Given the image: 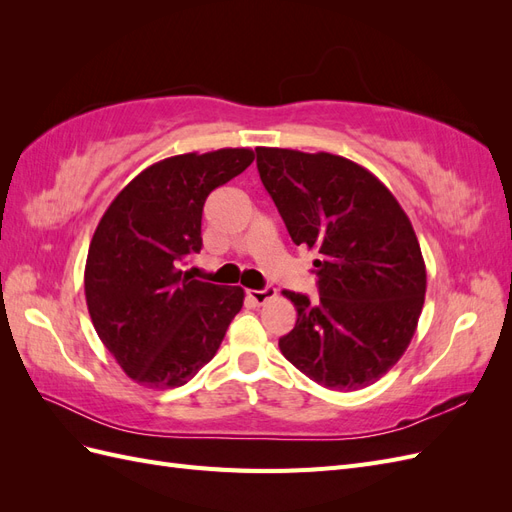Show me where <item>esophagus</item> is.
<instances>
[{
  "instance_id": "obj_1",
  "label": "esophagus",
  "mask_w": 512,
  "mask_h": 512,
  "mask_svg": "<svg viewBox=\"0 0 512 512\" xmlns=\"http://www.w3.org/2000/svg\"><path fill=\"white\" fill-rule=\"evenodd\" d=\"M275 294H277V290L273 286H267V288H262V290H247V297H250L256 305H262V303L271 301Z\"/></svg>"
}]
</instances>
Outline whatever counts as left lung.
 <instances>
[{
  "label": "left lung",
  "mask_w": 512,
  "mask_h": 512,
  "mask_svg": "<svg viewBox=\"0 0 512 512\" xmlns=\"http://www.w3.org/2000/svg\"><path fill=\"white\" fill-rule=\"evenodd\" d=\"M256 164L290 239L318 254L320 297L282 292L297 307L282 354L333 391L374 384L406 352L425 303L408 215L378 177L342 156L256 147Z\"/></svg>",
  "instance_id": "8db88e82"
}]
</instances>
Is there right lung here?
I'll return each instance as SVG.
<instances>
[{"instance_id":"obj_1","label":"right lung","mask_w":512,"mask_h":512,"mask_svg":"<svg viewBox=\"0 0 512 512\" xmlns=\"http://www.w3.org/2000/svg\"><path fill=\"white\" fill-rule=\"evenodd\" d=\"M254 162L252 149L183 153L136 175L102 215L89 245L85 299L106 350L149 389L192 380L243 307V288L183 271L203 247L207 196Z\"/></svg>"}]
</instances>
